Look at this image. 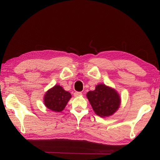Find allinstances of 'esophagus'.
Wrapping results in <instances>:
<instances>
[{"label": "esophagus", "mask_w": 160, "mask_h": 160, "mask_svg": "<svg viewBox=\"0 0 160 160\" xmlns=\"http://www.w3.org/2000/svg\"><path fill=\"white\" fill-rule=\"evenodd\" d=\"M81 94H82V92H75L74 93V96L78 97V96L81 95Z\"/></svg>", "instance_id": "esophagus-1"}]
</instances>
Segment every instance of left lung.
<instances>
[{
    "mask_svg": "<svg viewBox=\"0 0 160 160\" xmlns=\"http://www.w3.org/2000/svg\"><path fill=\"white\" fill-rule=\"evenodd\" d=\"M87 97L94 112L102 117L112 115L120 105L118 94L103 84L97 85L94 91L88 92Z\"/></svg>",
    "mask_w": 160,
    "mask_h": 160,
    "instance_id": "1",
    "label": "left lung"
}]
</instances>
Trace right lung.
Returning <instances> with one entry per match:
<instances>
[{"instance_id": "add662e5", "label": "right lung", "mask_w": 160, "mask_h": 160, "mask_svg": "<svg viewBox=\"0 0 160 160\" xmlns=\"http://www.w3.org/2000/svg\"><path fill=\"white\" fill-rule=\"evenodd\" d=\"M70 98V92L65 91L60 85H55L46 93L44 104L50 110L60 112L64 109Z\"/></svg>"}]
</instances>
